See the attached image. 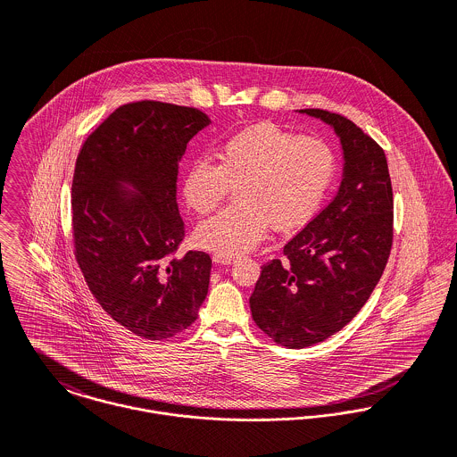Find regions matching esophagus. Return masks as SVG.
<instances>
[{"label":"esophagus","mask_w":457,"mask_h":457,"mask_svg":"<svg viewBox=\"0 0 457 457\" xmlns=\"http://www.w3.org/2000/svg\"><path fill=\"white\" fill-rule=\"evenodd\" d=\"M236 259H237V257H234V255H225V253H214V255H212V262H214V263H220V265H228V263H232Z\"/></svg>","instance_id":"esophagus-1"}]
</instances>
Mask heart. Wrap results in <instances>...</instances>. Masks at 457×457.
I'll return each mask as SVG.
<instances>
[{
	"label": "heart",
	"mask_w": 457,
	"mask_h": 457,
	"mask_svg": "<svg viewBox=\"0 0 457 457\" xmlns=\"http://www.w3.org/2000/svg\"><path fill=\"white\" fill-rule=\"evenodd\" d=\"M218 165L195 160L183 179L187 204L214 211L237 187L236 200L202 221L195 243L216 253L241 255L267 237L270 227L288 232L310 221L336 172V160L322 140L301 137L270 123L232 135L218 151Z\"/></svg>",
	"instance_id": "b5f03b06"
}]
</instances>
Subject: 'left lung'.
Returning a JSON list of instances; mask_svg holds the SVG:
<instances>
[{"label": "left lung", "mask_w": 457, "mask_h": 457, "mask_svg": "<svg viewBox=\"0 0 457 457\" xmlns=\"http://www.w3.org/2000/svg\"><path fill=\"white\" fill-rule=\"evenodd\" d=\"M299 112L334 130L345 163L336 196L285 245V261L262 265L250 297L255 324L288 348L326 341L361 312L389 261L394 221L384 149L339 114Z\"/></svg>", "instance_id": "obj_1"}]
</instances>
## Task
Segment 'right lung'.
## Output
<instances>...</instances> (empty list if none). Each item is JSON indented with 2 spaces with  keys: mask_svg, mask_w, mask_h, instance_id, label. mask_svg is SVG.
<instances>
[{
  "mask_svg": "<svg viewBox=\"0 0 457 457\" xmlns=\"http://www.w3.org/2000/svg\"><path fill=\"white\" fill-rule=\"evenodd\" d=\"M209 123L194 107L127 104L86 138L75 163V259L100 306L147 339L192 326L207 295L209 255L176 257L185 237L176 181L187 144Z\"/></svg>",
  "mask_w": 457,
  "mask_h": 457,
  "instance_id": "add662e5",
  "label": "right lung"
}]
</instances>
